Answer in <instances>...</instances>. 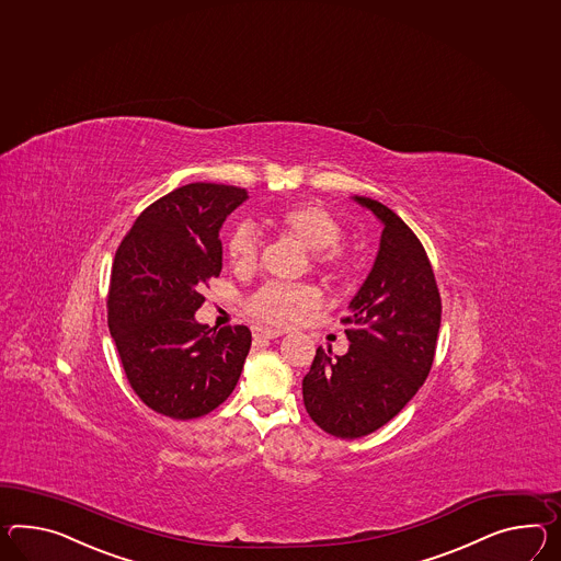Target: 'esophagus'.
Here are the masks:
<instances>
[{
    "label": "esophagus",
    "instance_id": "1",
    "mask_svg": "<svg viewBox=\"0 0 561 561\" xmlns=\"http://www.w3.org/2000/svg\"><path fill=\"white\" fill-rule=\"evenodd\" d=\"M282 336V332L279 330L272 329H253V339L255 341H274V339H279Z\"/></svg>",
    "mask_w": 561,
    "mask_h": 561
}]
</instances>
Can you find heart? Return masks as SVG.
<instances>
[{"label": "heart", "instance_id": "obj_1", "mask_svg": "<svg viewBox=\"0 0 561 561\" xmlns=\"http://www.w3.org/2000/svg\"><path fill=\"white\" fill-rule=\"evenodd\" d=\"M275 227L300 241L312 251L314 263L330 275H342L348 270V253L339 243L342 239V225L324 206L304 203L277 213ZM260 239L249 227L232 231L227 243V253L232 267L239 272L255 270L260 261ZM320 291L312 286L291 284H263L247 300V310L261 322L274 327H289L300 322L304 316L320 306Z\"/></svg>", "mask_w": 561, "mask_h": 561}]
</instances>
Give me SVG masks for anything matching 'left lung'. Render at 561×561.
I'll use <instances>...</instances> for the list:
<instances>
[{"label": "left lung", "mask_w": 561, "mask_h": 561, "mask_svg": "<svg viewBox=\"0 0 561 561\" xmlns=\"http://www.w3.org/2000/svg\"><path fill=\"white\" fill-rule=\"evenodd\" d=\"M382 225L379 251L342 322L348 351H316L304 405L330 436L355 439L391 422L434 363L442 300L420 239L391 208L353 196Z\"/></svg>", "instance_id": "left-lung-1"}]
</instances>
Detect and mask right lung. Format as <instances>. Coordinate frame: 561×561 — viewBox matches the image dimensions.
Listing matches in <instances>:
<instances>
[{
    "label": "right lung",
    "instance_id": "obj_1",
    "mask_svg": "<svg viewBox=\"0 0 561 561\" xmlns=\"http://www.w3.org/2000/svg\"><path fill=\"white\" fill-rule=\"evenodd\" d=\"M245 188L186 184L148 206L115 253L110 332L137 397L172 420L206 415L231 396L251 332L196 322L203 286L222 270L219 231Z\"/></svg>",
    "mask_w": 561,
    "mask_h": 561
}]
</instances>
